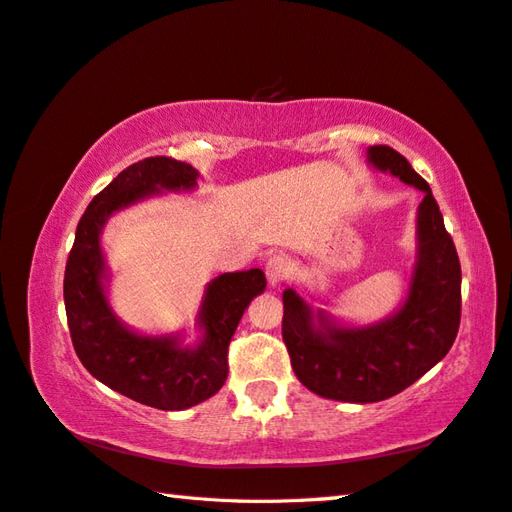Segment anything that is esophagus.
Returning <instances> with one entry per match:
<instances>
[{
    "instance_id": "obj_1",
    "label": "esophagus",
    "mask_w": 512,
    "mask_h": 512,
    "mask_svg": "<svg viewBox=\"0 0 512 512\" xmlns=\"http://www.w3.org/2000/svg\"><path fill=\"white\" fill-rule=\"evenodd\" d=\"M265 274L271 287H280L291 276V263L285 256H274L267 260L265 265Z\"/></svg>"
}]
</instances>
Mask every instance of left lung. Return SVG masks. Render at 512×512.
I'll return each instance as SVG.
<instances>
[{
	"label": "left lung",
	"instance_id": "obj_1",
	"mask_svg": "<svg viewBox=\"0 0 512 512\" xmlns=\"http://www.w3.org/2000/svg\"><path fill=\"white\" fill-rule=\"evenodd\" d=\"M368 162L423 190L418 206V254L410 291L388 320L342 326L324 311L313 313L293 289L282 293V339L291 368L311 392L344 403H377L410 388L447 355L460 326L462 271L442 212L401 153L370 146Z\"/></svg>",
	"mask_w": 512,
	"mask_h": 512
}]
</instances>
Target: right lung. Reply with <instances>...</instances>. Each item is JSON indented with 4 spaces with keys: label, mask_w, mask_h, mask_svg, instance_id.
<instances>
[{
    "label": "right lung",
    "mask_w": 512,
    "mask_h": 512,
    "mask_svg": "<svg viewBox=\"0 0 512 512\" xmlns=\"http://www.w3.org/2000/svg\"><path fill=\"white\" fill-rule=\"evenodd\" d=\"M199 173L173 157L135 162L98 192L78 221L67 256L63 298L67 326L78 359L100 383L157 410H188L217 394L227 379V348L238 322L258 293L267 287L260 269L221 274L206 287L197 324V346H181L179 335H140L111 311L100 234L113 212L162 190H192Z\"/></svg>",
    "instance_id": "1"
}]
</instances>
